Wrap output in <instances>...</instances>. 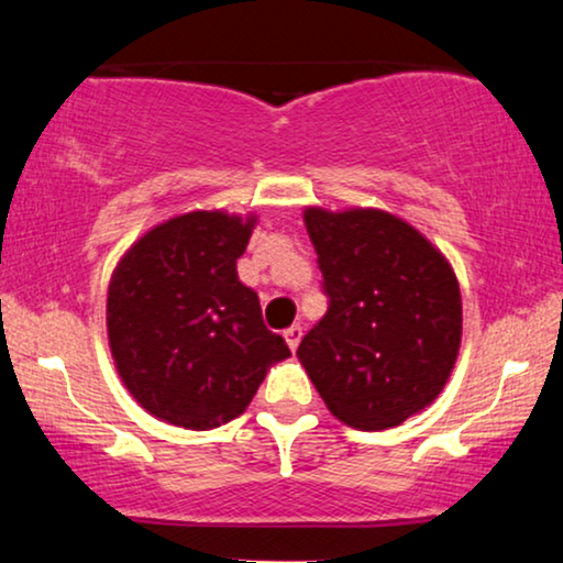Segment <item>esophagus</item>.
<instances>
[{"label":"esophagus","instance_id":"obj_1","mask_svg":"<svg viewBox=\"0 0 563 563\" xmlns=\"http://www.w3.org/2000/svg\"><path fill=\"white\" fill-rule=\"evenodd\" d=\"M283 336H286L288 347H290V350H296V347H298V342H301V336H303V327H301V324L288 327L286 332H283Z\"/></svg>","mask_w":563,"mask_h":563}]
</instances>
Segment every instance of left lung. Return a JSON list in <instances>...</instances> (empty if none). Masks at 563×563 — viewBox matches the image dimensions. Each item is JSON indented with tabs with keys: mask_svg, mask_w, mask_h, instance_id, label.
Wrapping results in <instances>:
<instances>
[{
	"mask_svg": "<svg viewBox=\"0 0 563 563\" xmlns=\"http://www.w3.org/2000/svg\"><path fill=\"white\" fill-rule=\"evenodd\" d=\"M329 309L296 357L327 409L378 432L430 407L461 350V288L443 252L380 208L306 206Z\"/></svg>",
	"mask_w": 563,
	"mask_h": 563,
	"instance_id": "obj_1",
	"label": "left lung"
}]
</instances>
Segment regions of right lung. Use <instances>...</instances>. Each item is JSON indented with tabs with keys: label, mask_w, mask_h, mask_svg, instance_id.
I'll use <instances>...</instances> for the list:
<instances>
[{
	"label": "right lung",
	"mask_w": 563,
	"mask_h": 563,
	"mask_svg": "<svg viewBox=\"0 0 563 563\" xmlns=\"http://www.w3.org/2000/svg\"><path fill=\"white\" fill-rule=\"evenodd\" d=\"M257 216L221 208L172 216L139 236L108 286V342L141 409L185 430L244 415L267 371L290 357L239 280Z\"/></svg>",
	"instance_id": "1"
}]
</instances>
